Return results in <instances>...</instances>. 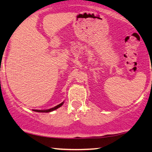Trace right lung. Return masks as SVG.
Returning <instances> with one entry per match:
<instances>
[{
	"mask_svg": "<svg viewBox=\"0 0 152 152\" xmlns=\"http://www.w3.org/2000/svg\"><path fill=\"white\" fill-rule=\"evenodd\" d=\"M64 102H61V104H58L57 106H56V107H53V108H51V109H47V110H37V109H33L32 111H36V112H41V113H48V112H51L54 111V110H56L58 108H59L60 107H61L62 105H63Z\"/></svg>",
	"mask_w": 152,
	"mask_h": 152,
	"instance_id": "right-lung-1",
	"label": "right lung"
}]
</instances>
